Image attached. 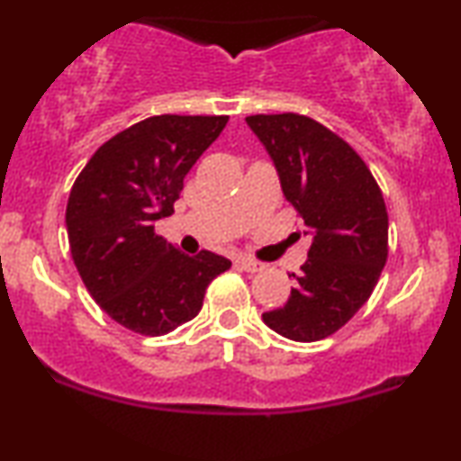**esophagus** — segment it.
<instances>
[{
    "mask_svg": "<svg viewBox=\"0 0 461 461\" xmlns=\"http://www.w3.org/2000/svg\"><path fill=\"white\" fill-rule=\"evenodd\" d=\"M237 264H239V268L248 270V273H260V270L264 268L262 262L251 260V258H248V256H239L237 258Z\"/></svg>",
    "mask_w": 461,
    "mask_h": 461,
    "instance_id": "34e87169",
    "label": "esophagus"
}]
</instances>
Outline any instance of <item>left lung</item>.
<instances>
[{
  "mask_svg": "<svg viewBox=\"0 0 461 461\" xmlns=\"http://www.w3.org/2000/svg\"><path fill=\"white\" fill-rule=\"evenodd\" d=\"M279 174L285 199L312 237L287 304L262 314L294 342H317L369 300L388 258V212L365 161L311 117H245Z\"/></svg>",
  "mask_w": 461,
  "mask_h": 461,
  "instance_id": "8db88e82",
  "label": "left lung"
}]
</instances>
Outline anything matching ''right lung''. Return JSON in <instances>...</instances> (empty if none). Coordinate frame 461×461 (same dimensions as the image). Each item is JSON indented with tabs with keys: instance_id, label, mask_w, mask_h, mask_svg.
I'll return each instance as SVG.
<instances>
[{
	"instance_id": "1",
	"label": "right lung",
	"mask_w": 461,
	"mask_h": 461,
	"mask_svg": "<svg viewBox=\"0 0 461 461\" xmlns=\"http://www.w3.org/2000/svg\"><path fill=\"white\" fill-rule=\"evenodd\" d=\"M226 115H155L119 131L86 163L67 203L75 267L119 325L163 336L194 319L224 256H186L155 235L172 216L185 176L220 136Z\"/></svg>"
}]
</instances>
